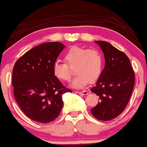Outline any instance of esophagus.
Masks as SVG:
<instances>
[{
    "mask_svg": "<svg viewBox=\"0 0 147 147\" xmlns=\"http://www.w3.org/2000/svg\"><path fill=\"white\" fill-rule=\"evenodd\" d=\"M77 93L79 94H82V95H87L88 94V91L84 90V91H80V92H77Z\"/></svg>",
    "mask_w": 147,
    "mask_h": 147,
    "instance_id": "1",
    "label": "esophagus"
}]
</instances>
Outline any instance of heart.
<instances>
[{
  "label": "heart",
  "mask_w": 147,
  "mask_h": 147,
  "mask_svg": "<svg viewBox=\"0 0 147 147\" xmlns=\"http://www.w3.org/2000/svg\"><path fill=\"white\" fill-rule=\"evenodd\" d=\"M65 63L55 61L53 68V73L57 79L61 81H70L72 72L70 67L75 68L77 75L72 81V86L83 88L88 83L98 80L102 72V57L98 51L84 49L80 47H72L64 55Z\"/></svg>",
  "instance_id": "heart-1"
}]
</instances>
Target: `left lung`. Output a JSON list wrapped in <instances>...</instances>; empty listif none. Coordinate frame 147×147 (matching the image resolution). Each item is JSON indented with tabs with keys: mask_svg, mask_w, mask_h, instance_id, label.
<instances>
[{
	"mask_svg": "<svg viewBox=\"0 0 147 147\" xmlns=\"http://www.w3.org/2000/svg\"><path fill=\"white\" fill-rule=\"evenodd\" d=\"M95 42L103 52L105 65L91 89L99 100L91 113L96 119L108 121L119 116L126 107L133 92L135 75L124 53L107 42Z\"/></svg>",
	"mask_w": 147,
	"mask_h": 147,
	"instance_id": "1",
	"label": "left lung"
}]
</instances>
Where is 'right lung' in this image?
Here are the masks:
<instances>
[{"instance_id": "1", "label": "right lung", "mask_w": 147, "mask_h": 147, "mask_svg": "<svg viewBox=\"0 0 147 147\" xmlns=\"http://www.w3.org/2000/svg\"><path fill=\"white\" fill-rule=\"evenodd\" d=\"M65 48L57 42H46L28 51L16 62L12 74L15 99L30 119L49 123L58 117L66 88L54 77L53 68Z\"/></svg>"}]
</instances>
